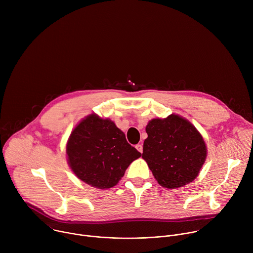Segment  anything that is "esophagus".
Masks as SVG:
<instances>
[{"mask_svg": "<svg viewBox=\"0 0 253 253\" xmlns=\"http://www.w3.org/2000/svg\"><path fill=\"white\" fill-rule=\"evenodd\" d=\"M135 148H136L140 153L143 152V146H142V144H137V145L135 146Z\"/></svg>", "mask_w": 253, "mask_h": 253, "instance_id": "esophagus-1", "label": "esophagus"}]
</instances>
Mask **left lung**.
Instances as JSON below:
<instances>
[{
    "label": "left lung",
    "instance_id": "obj_1",
    "mask_svg": "<svg viewBox=\"0 0 253 253\" xmlns=\"http://www.w3.org/2000/svg\"><path fill=\"white\" fill-rule=\"evenodd\" d=\"M142 158L159 185L176 189L199 175L207 157V147L195 126L177 114L154 118L146 126Z\"/></svg>",
    "mask_w": 253,
    "mask_h": 253
}]
</instances>
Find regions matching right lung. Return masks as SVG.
Returning a JSON list of instances; mask_svg holds the SVG:
<instances>
[{
	"label": "right lung",
	"instance_id": "1",
	"mask_svg": "<svg viewBox=\"0 0 253 253\" xmlns=\"http://www.w3.org/2000/svg\"><path fill=\"white\" fill-rule=\"evenodd\" d=\"M66 154L73 173L98 189L115 186L128 166L141 156L112 120L95 113L86 116L72 130Z\"/></svg>",
	"mask_w": 253,
	"mask_h": 253
}]
</instances>
